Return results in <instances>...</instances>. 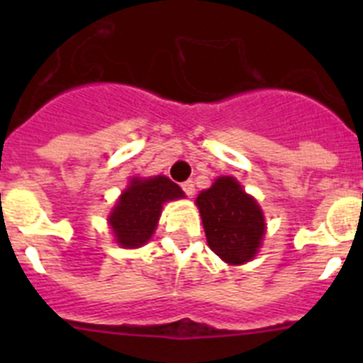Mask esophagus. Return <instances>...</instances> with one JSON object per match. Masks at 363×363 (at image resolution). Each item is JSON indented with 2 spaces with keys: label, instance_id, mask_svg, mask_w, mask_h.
I'll list each match as a JSON object with an SVG mask.
<instances>
[{
  "label": "esophagus",
  "instance_id": "obj_1",
  "mask_svg": "<svg viewBox=\"0 0 363 363\" xmlns=\"http://www.w3.org/2000/svg\"><path fill=\"white\" fill-rule=\"evenodd\" d=\"M182 189H184V192L187 194V196H194V191H196V189H194V182H192V179L184 182V184H182Z\"/></svg>",
  "mask_w": 363,
  "mask_h": 363
}]
</instances>
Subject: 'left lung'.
Wrapping results in <instances>:
<instances>
[{
  "mask_svg": "<svg viewBox=\"0 0 363 363\" xmlns=\"http://www.w3.org/2000/svg\"><path fill=\"white\" fill-rule=\"evenodd\" d=\"M209 247L233 265L252 259L265 233L264 213L230 176L214 182L196 198Z\"/></svg>",
  "mask_w": 363,
  "mask_h": 363,
  "instance_id": "obj_1",
  "label": "left lung"
}]
</instances>
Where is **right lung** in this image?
I'll list each match as a JSON object with an SVG mask.
<instances>
[{"label": "right lung", "mask_w": 363, "mask_h": 363, "mask_svg": "<svg viewBox=\"0 0 363 363\" xmlns=\"http://www.w3.org/2000/svg\"><path fill=\"white\" fill-rule=\"evenodd\" d=\"M184 196V191L165 176L134 178L108 216L116 242L129 249L149 242L162 214V205Z\"/></svg>", "instance_id": "1"}]
</instances>
